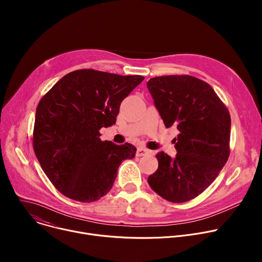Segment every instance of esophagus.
Returning <instances> with one entry per match:
<instances>
[{
  "mask_svg": "<svg viewBox=\"0 0 262 262\" xmlns=\"http://www.w3.org/2000/svg\"><path fill=\"white\" fill-rule=\"evenodd\" d=\"M150 154V150H148V149L144 148V147H138V150H137V157H143L146 155Z\"/></svg>",
  "mask_w": 262,
  "mask_h": 262,
  "instance_id": "obj_1",
  "label": "esophagus"
}]
</instances>
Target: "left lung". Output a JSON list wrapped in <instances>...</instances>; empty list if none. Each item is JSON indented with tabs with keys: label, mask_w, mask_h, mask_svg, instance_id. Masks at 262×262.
<instances>
[{
	"label": "left lung",
	"mask_w": 262,
	"mask_h": 262,
	"mask_svg": "<svg viewBox=\"0 0 262 262\" xmlns=\"http://www.w3.org/2000/svg\"><path fill=\"white\" fill-rule=\"evenodd\" d=\"M147 88L165 126L179 130L176 157L159 152V168L148 183L170 202L190 201L208 188L228 161L229 111L210 85L192 76L152 78Z\"/></svg>",
	"instance_id": "left-lung-1"
}]
</instances>
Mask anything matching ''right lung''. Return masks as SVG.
<instances>
[{
	"mask_svg": "<svg viewBox=\"0 0 262 262\" xmlns=\"http://www.w3.org/2000/svg\"><path fill=\"white\" fill-rule=\"evenodd\" d=\"M142 76L80 69L69 72L40 99L33 148L40 166L64 196L93 202L113 186L117 171L137 148L99 139V129L116 123L122 100Z\"/></svg>",
	"mask_w": 262,
	"mask_h": 262,
	"instance_id": "obj_1",
	"label": "right lung"
}]
</instances>
